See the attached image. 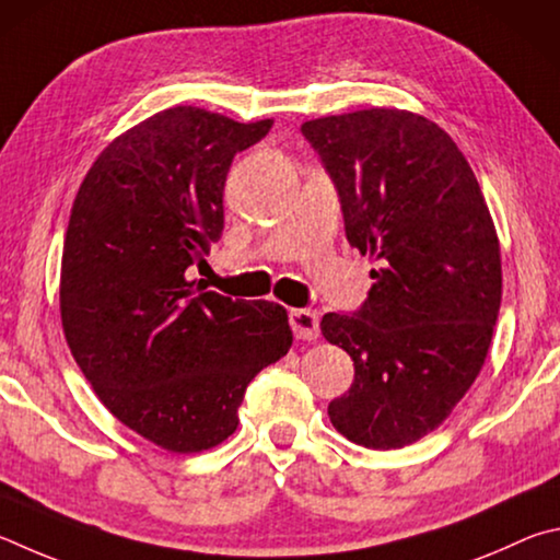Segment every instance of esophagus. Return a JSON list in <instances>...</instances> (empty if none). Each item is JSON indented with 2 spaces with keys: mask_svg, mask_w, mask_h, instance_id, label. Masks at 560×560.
I'll list each match as a JSON object with an SVG mask.
<instances>
[{
  "mask_svg": "<svg viewBox=\"0 0 560 560\" xmlns=\"http://www.w3.org/2000/svg\"><path fill=\"white\" fill-rule=\"evenodd\" d=\"M290 322H292V327H295L300 339L315 341L319 337V317H317V312H312V310H292L290 312Z\"/></svg>",
  "mask_w": 560,
  "mask_h": 560,
  "instance_id": "obj_1",
  "label": "esophagus"
}]
</instances>
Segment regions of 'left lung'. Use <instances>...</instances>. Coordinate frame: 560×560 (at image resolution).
<instances>
[{"instance_id":"left-lung-1","label":"left lung","mask_w":560,"mask_h":560,"mask_svg":"<svg viewBox=\"0 0 560 560\" xmlns=\"http://www.w3.org/2000/svg\"><path fill=\"white\" fill-rule=\"evenodd\" d=\"M345 213L347 241L376 262L354 315L322 335L354 361L329 404L351 443L396 450L443 423L475 384L502 305V255L472 166L443 127L396 107L307 120Z\"/></svg>"}]
</instances>
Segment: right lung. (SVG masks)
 I'll return each instance as SVG.
<instances>
[{
    "instance_id": "right-lung-1",
    "label": "right lung",
    "mask_w": 560,
    "mask_h": 560,
    "mask_svg": "<svg viewBox=\"0 0 560 560\" xmlns=\"http://www.w3.org/2000/svg\"><path fill=\"white\" fill-rule=\"evenodd\" d=\"M272 120L176 105L97 154L61 258V322L75 364L122 425L170 453L221 445L255 374L292 347L285 307L189 280L223 231L235 152Z\"/></svg>"
}]
</instances>
